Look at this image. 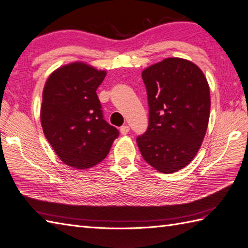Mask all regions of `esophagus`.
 Wrapping results in <instances>:
<instances>
[{
  "label": "esophagus",
  "instance_id": "1",
  "mask_svg": "<svg viewBox=\"0 0 248 248\" xmlns=\"http://www.w3.org/2000/svg\"><path fill=\"white\" fill-rule=\"evenodd\" d=\"M129 131H130V127H129V125H123V127L120 128V133L123 134V135L128 134Z\"/></svg>",
  "mask_w": 248,
  "mask_h": 248
}]
</instances>
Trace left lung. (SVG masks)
I'll list each match as a JSON object with an SVG mask.
<instances>
[{"label":"left lung","mask_w":248,"mask_h":248,"mask_svg":"<svg viewBox=\"0 0 248 248\" xmlns=\"http://www.w3.org/2000/svg\"><path fill=\"white\" fill-rule=\"evenodd\" d=\"M149 123L136 138L144 160L163 173L182 170L196 155L208 128L210 89L192 62L170 57L141 73Z\"/></svg>","instance_id":"8db88e82"}]
</instances>
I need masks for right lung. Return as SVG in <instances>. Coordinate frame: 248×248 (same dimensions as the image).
<instances>
[{"label":"right lung","instance_id":"add662e5","mask_svg":"<svg viewBox=\"0 0 248 248\" xmlns=\"http://www.w3.org/2000/svg\"><path fill=\"white\" fill-rule=\"evenodd\" d=\"M107 72L83 62L55 70L46 82L40 120L60 159L86 170L103 161L119 131L103 118L97 88Z\"/></svg>","mask_w":248,"mask_h":248}]
</instances>
